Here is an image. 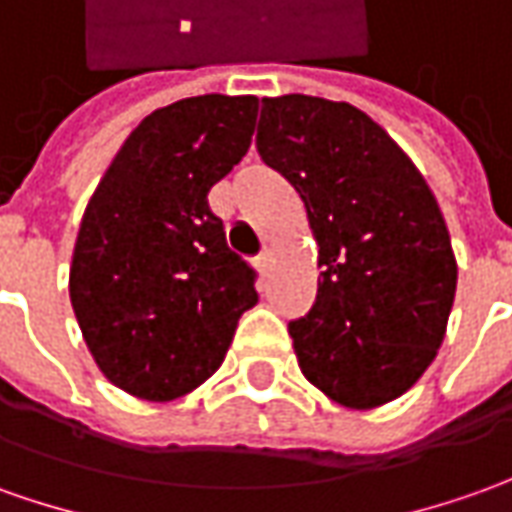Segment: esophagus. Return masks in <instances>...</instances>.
Instances as JSON below:
<instances>
[{"instance_id": "esophagus-1", "label": "esophagus", "mask_w": 512, "mask_h": 512, "mask_svg": "<svg viewBox=\"0 0 512 512\" xmlns=\"http://www.w3.org/2000/svg\"><path fill=\"white\" fill-rule=\"evenodd\" d=\"M257 269L263 271V274H269V269H271V252H269V249H266L263 255L257 257Z\"/></svg>"}]
</instances>
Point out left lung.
Returning a JSON list of instances; mask_svg holds the SVG:
<instances>
[{"instance_id":"1","label":"left lung","mask_w":512,"mask_h":512,"mask_svg":"<svg viewBox=\"0 0 512 512\" xmlns=\"http://www.w3.org/2000/svg\"><path fill=\"white\" fill-rule=\"evenodd\" d=\"M255 142L300 193L319 246L314 308L288 322L302 375L347 409L401 398L437 356L457 291L437 198L350 103L263 97Z\"/></svg>"}]
</instances>
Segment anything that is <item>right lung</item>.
Masks as SVG:
<instances>
[{
    "mask_svg": "<svg viewBox=\"0 0 512 512\" xmlns=\"http://www.w3.org/2000/svg\"><path fill=\"white\" fill-rule=\"evenodd\" d=\"M257 97L201 95L131 131L86 204L69 300L114 387L173 401L227 356L257 302L255 269L229 252L207 193L252 145Z\"/></svg>",
    "mask_w": 512,
    "mask_h": 512,
    "instance_id": "obj_1",
    "label": "right lung"
}]
</instances>
